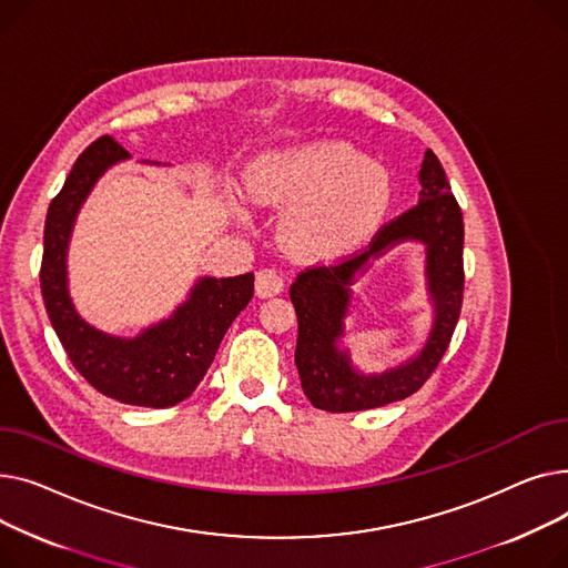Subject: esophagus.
Listing matches in <instances>:
<instances>
[{
  "mask_svg": "<svg viewBox=\"0 0 568 568\" xmlns=\"http://www.w3.org/2000/svg\"><path fill=\"white\" fill-rule=\"evenodd\" d=\"M284 291V280L277 271L263 268L256 273V295L258 297H273Z\"/></svg>",
  "mask_w": 568,
  "mask_h": 568,
  "instance_id": "1",
  "label": "esophagus"
}]
</instances>
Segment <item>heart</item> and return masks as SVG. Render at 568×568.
Masks as SVG:
<instances>
[{"label":"heart","mask_w":568,"mask_h":568,"mask_svg":"<svg viewBox=\"0 0 568 568\" xmlns=\"http://www.w3.org/2000/svg\"><path fill=\"white\" fill-rule=\"evenodd\" d=\"M261 206L287 211L284 247L307 261L339 258L359 247L392 206V179L346 142H314L265 153L247 174Z\"/></svg>","instance_id":"heart-1"}]
</instances>
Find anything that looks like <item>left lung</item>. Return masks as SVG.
Listing matches in <instances>:
<instances>
[{
    "label": "left lung",
    "instance_id": "obj_1",
    "mask_svg": "<svg viewBox=\"0 0 568 568\" xmlns=\"http://www.w3.org/2000/svg\"><path fill=\"white\" fill-rule=\"evenodd\" d=\"M419 204L378 229L369 247L329 265H312L291 284L297 314L295 366L314 408L355 413L381 408L415 394L440 364L456 329L463 305V213L452 194L440 160L430 149L419 170ZM402 240H419L427 247V281L434 300V325L425 348L396 371L364 377L352 369L343 336L354 275L372 255Z\"/></svg>",
    "mask_w": 568,
    "mask_h": 568
}]
</instances>
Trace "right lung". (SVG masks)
<instances>
[{"label":"right lung","mask_w":568,"mask_h":568,"mask_svg":"<svg viewBox=\"0 0 568 568\" xmlns=\"http://www.w3.org/2000/svg\"><path fill=\"white\" fill-rule=\"evenodd\" d=\"M125 158L128 151L112 135H103L75 160L48 209L41 293L65 355L91 387L128 406L170 408L204 381L224 332L254 295V275L202 277L174 316L146 327L135 339L105 335L82 321L65 282L69 239L93 183Z\"/></svg>","instance_id":"1"}]
</instances>
